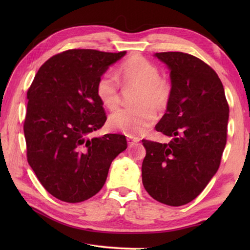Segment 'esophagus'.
Masks as SVG:
<instances>
[{"mask_svg": "<svg viewBox=\"0 0 250 250\" xmlns=\"http://www.w3.org/2000/svg\"><path fill=\"white\" fill-rule=\"evenodd\" d=\"M126 141H128L129 145H133V144H135V143L140 142V140L137 139V137H133V136H128L126 137Z\"/></svg>", "mask_w": 250, "mask_h": 250, "instance_id": "34e87169", "label": "esophagus"}]
</instances>
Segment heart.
I'll use <instances>...</instances> for the list:
<instances>
[{"label":"heart","mask_w":250,"mask_h":250,"mask_svg":"<svg viewBox=\"0 0 250 250\" xmlns=\"http://www.w3.org/2000/svg\"><path fill=\"white\" fill-rule=\"evenodd\" d=\"M116 76L125 88H137L134 99L136 106L115 111L109 118V125L130 136L144 133L156 120V110L162 111L167 107L171 84L160 77V72L153 63L139 55L122 63ZM97 93L106 107L113 109L119 105V83L113 73L107 72L101 76Z\"/></svg>","instance_id":"heart-1"}]
</instances>
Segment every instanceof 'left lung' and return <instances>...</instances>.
Wrapping results in <instances>:
<instances>
[{"label":"left lung","mask_w":250,"mask_h":250,"mask_svg":"<svg viewBox=\"0 0 250 250\" xmlns=\"http://www.w3.org/2000/svg\"><path fill=\"white\" fill-rule=\"evenodd\" d=\"M169 70L171 99L156 130L168 144L143 140L142 180L151 198L182 206L198 196L218 171L227 143L229 105L216 72L184 52L153 55Z\"/></svg>","instance_id":"obj_1"}]
</instances>
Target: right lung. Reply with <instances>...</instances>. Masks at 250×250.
I'll use <instances>...</instances> for the list:
<instances>
[{
	"instance_id": "1",
	"label": "right lung",
	"mask_w": 250,
	"mask_h": 250,
	"mask_svg": "<svg viewBox=\"0 0 250 250\" xmlns=\"http://www.w3.org/2000/svg\"><path fill=\"white\" fill-rule=\"evenodd\" d=\"M125 54L64 51L40 67L28 90V162L43 187L63 202L78 203L97 194L111 162L128 146L121 134L89 137L106 121L99 79Z\"/></svg>"
}]
</instances>
